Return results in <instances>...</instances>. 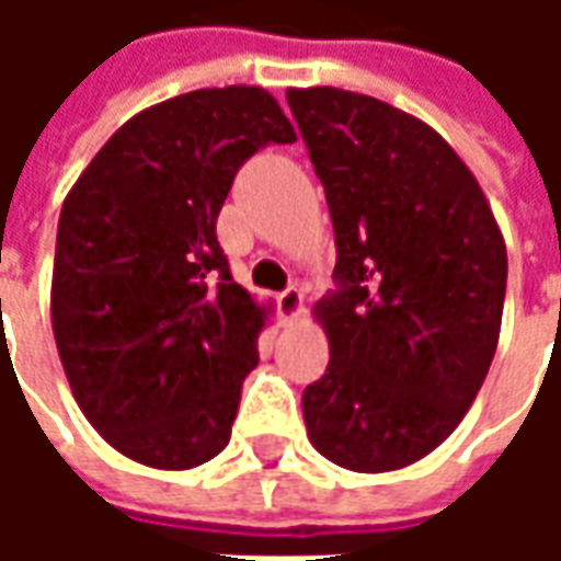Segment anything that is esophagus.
<instances>
[{"instance_id":"obj_1","label":"esophagus","mask_w":561,"mask_h":561,"mask_svg":"<svg viewBox=\"0 0 561 561\" xmlns=\"http://www.w3.org/2000/svg\"><path fill=\"white\" fill-rule=\"evenodd\" d=\"M279 309H282V318L285 321H297V318L304 316V291L297 288V285H291L288 291H282L279 294Z\"/></svg>"}]
</instances>
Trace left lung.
Here are the masks:
<instances>
[{"label": "left lung", "instance_id": "left-lung-1", "mask_svg": "<svg viewBox=\"0 0 561 561\" xmlns=\"http://www.w3.org/2000/svg\"><path fill=\"white\" fill-rule=\"evenodd\" d=\"M285 95L324 183L340 279L312 306L330 364L304 393L306 433L342 469H405L457 430L490 373L505 237L423 119L336 87Z\"/></svg>", "mask_w": 561, "mask_h": 561}]
</instances>
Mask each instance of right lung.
Listing matches in <instances>:
<instances>
[{"instance_id": "add662e5", "label": "right lung", "mask_w": 561, "mask_h": 561, "mask_svg": "<svg viewBox=\"0 0 561 561\" xmlns=\"http://www.w3.org/2000/svg\"><path fill=\"white\" fill-rule=\"evenodd\" d=\"M270 140L297 131L267 90L183 92L116 128L68 188L56 352L80 412L140 466L195 469L231 438L273 306L231 279L216 219Z\"/></svg>"}]
</instances>
